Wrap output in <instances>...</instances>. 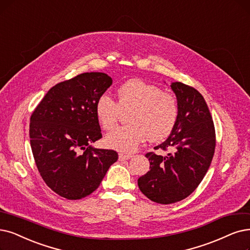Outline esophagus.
<instances>
[{"mask_svg": "<svg viewBox=\"0 0 250 250\" xmlns=\"http://www.w3.org/2000/svg\"><path fill=\"white\" fill-rule=\"evenodd\" d=\"M132 158L131 154H123V153H120L119 154V160L120 161H124V160H128Z\"/></svg>", "mask_w": 250, "mask_h": 250, "instance_id": "34e87169", "label": "esophagus"}]
</instances>
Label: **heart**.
I'll return each mask as SVG.
<instances>
[{"label":"heart","instance_id":"obj_1","mask_svg":"<svg viewBox=\"0 0 250 250\" xmlns=\"http://www.w3.org/2000/svg\"><path fill=\"white\" fill-rule=\"evenodd\" d=\"M121 109H131L128 116L131 124L117 128L106 136L105 142L122 152L133 151L146 137L151 142L162 141L172 132L178 116L173 94L141 79H130L119 87L118 103L107 94L98 97L95 113L104 130L115 128Z\"/></svg>","mask_w":250,"mask_h":250}]
</instances>
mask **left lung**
I'll list each match as a JSON object with an SVG mask.
<instances>
[{
  "label": "left lung",
  "mask_w": 250,
  "mask_h": 250,
  "mask_svg": "<svg viewBox=\"0 0 250 250\" xmlns=\"http://www.w3.org/2000/svg\"><path fill=\"white\" fill-rule=\"evenodd\" d=\"M178 105L172 132L155 149H171L166 156L146 155L149 171L138 178L142 193L160 204H171L191 195L202 182L212 161L215 130L204 97L181 82L170 85Z\"/></svg>",
  "instance_id": "1"
}]
</instances>
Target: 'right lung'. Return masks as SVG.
<instances>
[{
  "label": "right lung",
  "instance_id": "right-lung-1",
  "mask_svg": "<svg viewBox=\"0 0 250 250\" xmlns=\"http://www.w3.org/2000/svg\"><path fill=\"white\" fill-rule=\"evenodd\" d=\"M112 83L104 73L78 75L50 89L31 116L38 170L53 192L68 200L93 193L118 160L116 151L90 145L103 137L95 104Z\"/></svg>",
  "mask_w": 250,
  "mask_h": 250
}]
</instances>
